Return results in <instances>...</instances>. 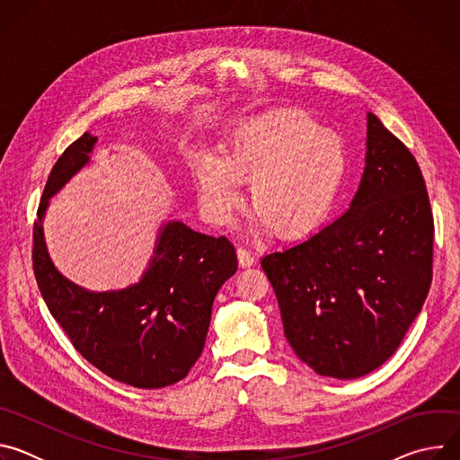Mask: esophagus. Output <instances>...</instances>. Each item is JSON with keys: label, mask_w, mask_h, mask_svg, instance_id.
<instances>
[{"label": "esophagus", "mask_w": 460, "mask_h": 460, "mask_svg": "<svg viewBox=\"0 0 460 460\" xmlns=\"http://www.w3.org/2000/svg\"><path fill=\"white\" fill-rule=\"evenodd\" d=\"M236 256H238V264H240L242 268H249V266L254 264V256H252L251 251L245 249V247H238V249H236Z\"/></svg>", "instance_id": "34e87169"}]
</instances>
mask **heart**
Returning a JSON list of instances; mask_svg holds the SVG:
<instances>
[{
    "label": "heart",
    "mask_w": 460,
    "mask_h": 460,
    "mask_svg": "<svg viewBox=\"0 0 460 460\" xmlns=\"http://www.w3.org/2000/svg\"><path fill=\"white\" fill-rule=\"evenodd\" d=\"M349 160L344 140L300 109H275L240 121L220 153H202L192 165L200 204L213 222H227L249 181L254 231L296 238L333 211Z\"/></svg>",
    "instance_id": "obj_1"
}]
</instances>
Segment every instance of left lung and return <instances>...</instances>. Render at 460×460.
<instances>
[{"mask_svg":"<svg viewBox=\"0 0 460 460\" xmlns=\"http://www.w3.org/2000/svg\"><path fill=\"white\" fill-rule=\"evenodd\" d=\"M366 147L349 209L261 258L289 346L318 375L342 380L397 351L433 277V215L417 160L373 112Z\"/></svg>","mask_w":460,"mask_h":460,"instance_id":"8db88e82","label":"left lung"}]
</instances>
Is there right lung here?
I'll use <instances>...</instances> for the list:
<instances>
[{
	"instance_id": "obj_1",
	"label": "right lung",
	"mask_w": 460,
	"mask_h": 460,
	"mask_svg": "<svg viewBox=\"0 0 460 460\" xmlns=\"http://www.w3.org/2000/svg\"><path fill=\"white\" fill-rule=\"evenodd\" d=\"M96 137L85 133L54 164L34 222L32 261L41 296L78 353L107 376L142 389L181 380L200 358L218 289L236 270L226 236L171 220L160 227L149 268L138 284L89 291L52 264L43 238L49 200L89 164Z\"/></svg>"
}]
</instances>
